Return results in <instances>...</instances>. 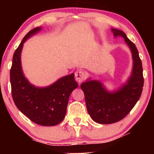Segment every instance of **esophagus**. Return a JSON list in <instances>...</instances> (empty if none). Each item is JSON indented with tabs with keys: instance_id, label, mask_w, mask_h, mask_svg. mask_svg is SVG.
<instances>
[{
	"instance_id": "1",
	"label": "esophagus",
	"mask_w": 154,
	"mask_h": 154,
	"mask_svg": "<svg viewBox=\"0 0 154 154\" xmlns=\"http://www.w3.org/2000/svg\"><path fill=\"white\" fill-rule=\"evenodd\" d=\"M75 77L77 82H79V83H81V82L85 79L86 74L83 72V71H78L75 73Z\"/></svg>"
}]
</instances>
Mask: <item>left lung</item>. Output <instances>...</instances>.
Returning <instances> with one entry per match:
<instances>
[{"label":"left lung","mask_w":154,"mask_h":154,"mask_svg":"<svg viewBox=\"0 0 154 154\" xmlns=\"http://www.w3.org/2000/svg\"><path fill=\"white\" fill-rule=\"evenodd\" d=\"M113 37H122L132 54L130 76L116 89L109 90L100 80L88 78L81 85L85 94L88 112L96 123L111 124L125 118L140 99L144 85L143 69L138 50L123 31L111 29Z\"/></svg>","instance_id":"obj_1"}]
</instances>
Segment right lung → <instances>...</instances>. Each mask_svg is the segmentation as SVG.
<instances>
[{
    "mask_svg": "<svg viewBox=\"0 0 154 154\" xmlns=\"http://www.w3.org/2000/svg\"><path fill=\"white\" fill-rule=\"evenodd\" d=\"M41 30L40 26L29 31L14 52L10 69L12 95L17 109L31 121L40 125L54 126L64 120L70 94L79 85L73 73L45 87L33 85L25 76L21 61L24 43Z\"/></svg>",
    "mask_w": 154,
    "mask_h": 154,
    "instance_id": "1",
    "label": "right lung"
}]
</instances>
